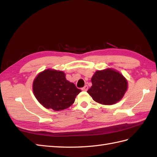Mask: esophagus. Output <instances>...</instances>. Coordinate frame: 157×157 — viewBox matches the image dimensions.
<instances>
[{"mask_svg": "<svg viewBox=\"0 0 157 157\" xmlns=\"http://www.w3.org/2000/svg\"><path fill=\"white\" fill-rule=\"evenodd\" d=\"M88 86H87V85H86L84 87H83V88H82V90L83 91H87V90H88Z\"/></svg>", "mask_w": 157, "mask_h": 157, "instance_id": "34e87169", "label": "esophagus"}]
</instances>
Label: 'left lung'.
<instances>
[{
  "label": "left lung",
  "instance_id": "left-lung-1",
  "mask_svg": "<svg viewBox=\"0 0 157 157\" xmlns=\"http://www.w3.org/2000/svg\"><path fill=\"white\" fill-rule=\"evenodd\" d=\"M91 82L93 86L87 93L94 101L102 105H113L120 101L128 88L127 79L111 68L97 71Z\"/></svg>",
  "mask_w": 157,
  "mask_h": 157
}]
</instances>
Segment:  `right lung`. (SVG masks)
<instances>
[{"label":"right lung","mask_w":157,"mask_h":157,"mask_svg":"<svg viewBox=\"0 0 157 157\" xmlns=\"http://www.w3.org/2000/svg\"><path fill=\"white\" fill-rule=\"evenodd\" d=\"M62 71L48 69L36 76L33 90L36 99L47 109L54 111L68 108L81 92L75 84L67 80Z\"/></svg>","instance_id":"1"}]
</instances>
